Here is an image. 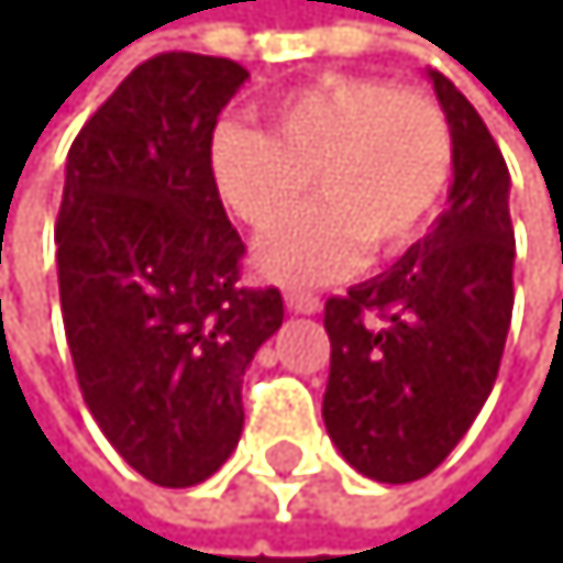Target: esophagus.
I'll return each instance as SVG.
<instances>
[{"mask_svg": "<svg viewBox=\"0 0 563 563\" xmlns=\"http://www.w3.org/2000/svg\"><path fill=\"white\" fill-rule=\"evenodd\" d=\"M285 306H288L292 313H302V317L320 313V299L310 296V292H285Z\"/></svg>", "mask_w": 563, "mask_h": 563, "instance_id": "1", "label": "esophagus"}]
</instances>
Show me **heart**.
<instances>
[{"label": "heart", "instance_id": "obj_1", "mask_svg": "<svg viewBox=\"0 0 563 563\" xmlns=\"http://www.w3.org/2000/svg\"><path fill=\"white\" fill-rule=\"evenodd\" d=\"M267 133L221 126L211 176L250 229H275L317 189V208L271 232L257 271L278 285H317L360 261L416 243L451 186L454 147L427 95L374 77H320L267 101Z\"/></svg>", "mask_w": 563, "mask_h": 563}]
</instances>
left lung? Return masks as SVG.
Segmentation results:
<instances>
[{
	"label": "left lung",
	"instance_id": "left-lung-1",
	"mask_svg": "<svg viewBox=\"0 0 563 563\" xmlns=\"http://www.w3.org/2000/svg\"><path fill=\"white\" fill-rule=\"evenodd\" d=\"M427 77L454 147L448 208L384 275L324 306V427L377 483L423 479L462 441L494 391L515 306L508 165L462 90Z\"/></svg>",
	"mask_w": 563,
	"mask_h": 563
}]
</instances>
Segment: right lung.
Returning <instances> with one entry per match:
<instances>
[{
	"label": "right lung",
	"mask_w": 563,
	"mask_h": 563,
	"mask_svg": "<svg viewBox=\"0 0 563 563\" xmlns=\"http://www.w3.org/2000/svg\"><path fill=\"white\" fill-rule=\"evenodd\" d=\"M250 73L218 55L140 63L87 119L55 221L63 328L101 433L140 476L197 486L243 433V377L282 328L278 288H243L211 136Z\"/></svg>",
	"instance_id": "obj_1"
}]
</instances>
